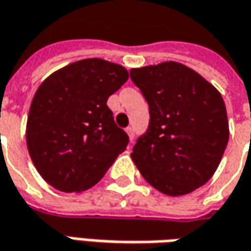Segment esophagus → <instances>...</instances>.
Instances as JSON below:
<instances>
[{
    "label": "esophagus",
    "mask_w": 251,
    "mask_h": 251,
    "mask_svg": "<svg viewBox=\"0 0 251 251\" xmlns=\"http://www.w3.org/2000/svg\"><path fill=\"white\" fill-rule=\"evenodd\" d=\"M126 132H127V134H129V139L133 142V139H134V130H133V127H126Z\"/></svg>",
    "instance_id": "obj_1"
}]
</instances>
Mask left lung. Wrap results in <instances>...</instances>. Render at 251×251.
I'll list each match as a JSON object with an SVG mask.
<instances>
[{
  "mask_svg": "<svg viewBox=\"0 0 251 251\" xmlns=\"http://www.w3.org/2000/svg\"><path fill=\"white\" fill-rule=\"evenodd\" d=\"M149 104L150 121L132 158L161 193L187 195L220 165L229 139L225 102L204 77L177 62L130 71Z\"/></svg>",
  "mask_w": 251,
  "mask_h": 251,
  "instance_id": "8db88e82",
  "label": "left lung"
}]
</instances>
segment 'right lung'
<instances>
[{
  "mask_svg": "<svg viewBox=\"0 0 251 251\" xmlns=\"http://www.w3.org/2000/svg\"><path fill=\"white\" fill-rule=\"evenodd\" d=\"M129 75L99 58L48 76L30 105L26 140L31 161L52 187L82 192L99 182L129 144L107 105Z\"/></svg>",
  "mask_w": 251,
  "mask_h": 251,
  "instance_id": "add662e5",
  "label": "right lung"
}]
</instances>
